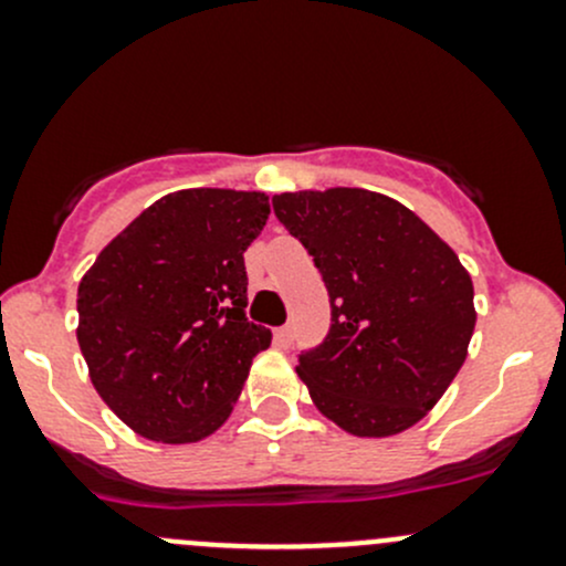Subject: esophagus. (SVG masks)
Segmentation results:
<instances>
[{
	"label": "esophagus",
	"mask_w": 566,
	"mask_h": 566,
	"mask_svg": "<svg viewBox=\"0 0 566 566\" xmlns=\"http://www.w3.org/2000/svg\"><path fill=\"white\" fill-rule=\"evenodd\" d=\"M273 339H276V345L290 347V345H293V339H295V328L290 323L282 325V328L273 331Z\"/></svg>",
	"instance_id": "obj_1"
}]
</instances>
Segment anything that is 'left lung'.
Here are the masks:
<instances>
[{"mask_svg":"<svg viewBox=\"0 0 566 566\" xmlns=\"http://www.w3.org/2000/svg\"><path fill=\"white\" fill-rule=\"evenodd\" d=\"M273 213L328 290V334L298 356L315 405L353 436L408 430L460 373L476 323L458 254L397 199L364 188L276 193Z\"/></svg>","mask_w":566,"mask_h":566,"instance_id":"8db88e82","label":"left lung"}]
</instances>
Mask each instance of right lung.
<instances>
[{
    "label": "right lung",
    "mask_w": 566,
    "mask_h": 566,
    "mask_svg": "<svg viewBox=\"0 0 566 566\" xmlns=\"http://www.w3.org/2000/svg\"><path fill=\"white\" fill-rule=\"evenodd\" d=\"M268 197L188 188L130 221L78 284V347L95 391L150 441L191 443L224 424L271 331L247 317L243 251Z\"/></svg>",
    "instance_id": "right-lung-1"
}]
</instances>
